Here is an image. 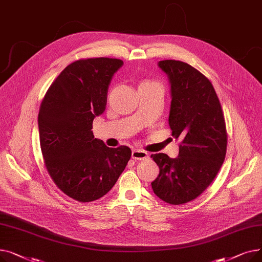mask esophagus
Segmentation results:
<instances>
[{"label": "esophagus", "mask_w": 262, "mask_h": 262, "mask_svg": "<svg viewBox=\"0 0 262 262\" xmlns=\"http://www.w3.org/2000/svg\"><path fill=\"white\" fill-rule=\"evenodd\" d=\"M132 158L135 160H144L148 158V154L142 149H134L132 152Z\"/></svg>", "instance_id": "1"}]
</instances>
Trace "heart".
<instances>
[{"label":"heart","mask_w":262,"mask_h":262,"mask_svg":"<svg viewBox=\"0 0 262 262\" xmlns=\"http://www.w3.org/2000/svg\"><path fill=\"white\" fill-rule=\"evenodd\" d=\"M143 82H154V81H150V80H145V81H143Z\"/></svg>","instance_id":"b5f03b06"}]
</instances>
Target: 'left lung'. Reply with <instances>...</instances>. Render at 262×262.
<instances>
[{
  "label": "left lung",
  "mask_w": 262,
  "mask_h": 262,
  "mask_svg": "<svg viewBox=\"0 0 262 262\" xmlns=\"http://www.w3.org/2000/svg\"><path fill=\"white\" fill-rule=\"evenodd\" d=\"M169 77L172 136L181 139L176 158L152 154L159 174L152 183L154 193L171 205L186 204L201 195L225 159L227 133L223 110L210 80L180 60H161Z\"/></svg>",
  "instance_id": "obj_1"
}]
</instances>
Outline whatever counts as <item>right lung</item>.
Masks as SVG:
<instances>
[{"label": "right lung", "instance_id": "right-lung-1", "mask_svg": "<svg viewBox=\"0 0 262 262\" xmlns=\"http://www.w3.org/2000/svg\"><path fill=\"white\" fill-rule=\"evenodd\" d=\"M116 58H87L67 66L47 91L38 115L46 168L66 195L80 203L104 196L132 156L128 146L108 147L94 138L92 122L104 113Z\"/></svg>", "mask_w": 262, "mask_h": 262}]
</instances>
